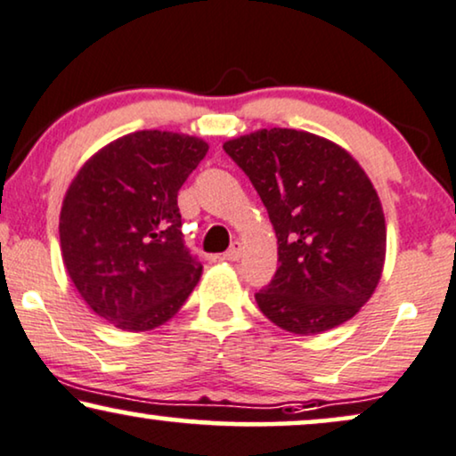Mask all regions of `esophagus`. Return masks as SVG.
I'll return each mask as SVG.
<instances>
[{"mask_svg":"<svg viewBox=\"0 0 456 456\" xmlns=\"http://www.w3.org/2000/svg\"><path fill=\"white\" fill-rule=\"evenodd\" d=\"M240 256H241V244H240V241H233L232 248H229V250L223 254V260L235 263V260H240Z\"/></svg>","mask_w":456,"mask_h":456,"instance_id":"obj_1","label":"esophagus"}]
</instances>
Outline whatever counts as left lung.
I'll return each mask as SVG.
<instances>
[{"instance_id":"1","label":"left lung","mask_w":456,"mask_h":456,"mask_svg":"<svg viewBox=\"0 0 456 456\" xmlns=\"http://www.w3.org/2000/svg\"><path fill=\"white\" fill-rule=\"evenodd\" d=\"M252 181L277 235V271L256 291L266 319L313 336L359 313L378 288L386 218L348 151L296 129H263L223 145Z\"/></svg>"}]
</instances>
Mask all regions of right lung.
I'll return each instance as SVG.
<instances>
[{"label": "right lung", "mask_w": 456, "mask_h": 456, "mask_svg": "<svg viewBox=\"0 0 456 456\" xmlns=\"http://www.w3.org/2000/svg\"><path fill=\"white\" fill-rule=\"evenodd\" d=\"M206 151L202 139L137 131L78 171L60 212V246L97 317L125 331L154 330L196 288L202 263L183 241L177 193Z\"/></svg>", "instance_id": "right-lung-1"}]
</instances>
